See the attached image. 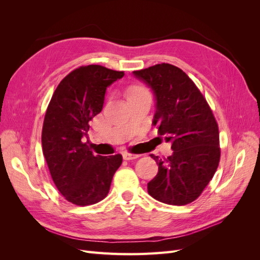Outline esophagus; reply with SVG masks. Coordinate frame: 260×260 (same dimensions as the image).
I'll return each mask as SVG.
<instances>
[{
	"label": "esophagus",
	"mask_w": 260,
	"mask_h": 260,
	"mask_svg": "<svg viewBox=\"0 0 260 260\" xmlns=\"http://www.w3.org/2000/svg\"><path fill=\"white\" fill-rule=\"evenodd\" d=\"M122 157L124 160H132V159H137L140 157V155L138 154H131V153H123Z\"/></svg>",
	"instance_id": "esophagus-1"
}]
</instances>
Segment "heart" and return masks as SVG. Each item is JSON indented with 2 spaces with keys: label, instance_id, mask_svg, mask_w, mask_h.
<instances>
[{
  "label": "heart",
  "instance_id": "1",
  "mask_svg": "<svg viewBox=\"0 0 260 260\" xmlns=\"http://www.w3.org/2000/svg\"><path fill=\"white\" fill-rule=\"evenodd\" d=\"M145 92L146 91L142 88V86L135 85V86H132V88L129 90V98L139 95V94H142V93H145Z\"/></svg>",
  "mask_w": 260,
  "mask_h": 260
}]
</instances>
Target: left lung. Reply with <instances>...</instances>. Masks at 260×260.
<instances>
[{
  "instance_id": "obj_1",
  "label": "left lung",
  "mask_w": 260,
  "mask_h": 260,
  "mask_svg": "<svg viewBox=\"0 0 260 260\" xmlns=\"http://www.w3.org/2000/svg\"><path fill=\"white\" fill-rule=\"evenodd\" d=\"M133 76L151 88L156 101L153 124L172 149L166 159L151 154L158 172L147 183V192L168 205H186L202 194L218 168L215 117L198 86L180 68L162 62Z\"/></svg>"
}]
</instances>
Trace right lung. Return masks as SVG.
I'll list each match as a JSON object with an SVG mask.
<instances>
[{
    "mask_svg": "<svg viewBox=\"0 0 260 260\" xmlns=\"http://www.w3.org/2000/svg\"><path fill=\"white\" fill-rule=\"evenodd\" d=\"M123 76L100 65L77 68L60 81L46 109L43 155L57 190L75 205H92L106 198L122 162L120 154H93L88 131L89 121L103 109L106 89Z\"/></svg>",
    "mask_w": 260,
    "mask_h": 260,
    "instance_id": "1",
    "label": "right lung"
}]
</instances>
